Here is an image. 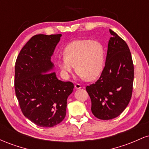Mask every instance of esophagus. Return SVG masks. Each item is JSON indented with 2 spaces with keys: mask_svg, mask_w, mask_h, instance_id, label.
I'll use <instances>...</instances> for the list:
<instances>
[{
  "mask_svg": "<svg viewBox=\"0 0 149 149\" xmlns=\"http://www.w3.org/2000/svg\"><path fill=\"white\" fill-rule=\"evenodd\" d=\"M82 88L81 85L79 84V83H76V85H75V88L76 89H80Z\"/></svg>",
  "mask_w": 149,
  "mask_h": 149,
  "instance_id": "34e87169",
  "label": "esophagus"
}]
</instances>
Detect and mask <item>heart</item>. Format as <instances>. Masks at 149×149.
<instances>
[{
	"mask_svg": "<svg viewBox=\"0 0 149 149\" xmlns=\"http://www.w3.org/2000/svg\"><path fill=\"white\" fill-rule=\"evenodd\" d=\"M58 61L63 76L69 78L76 66L78 75L89 80L100 76L104 65V48L97 40H76L66 47Z\"/></svg>",
	"mask_w": 149,
	"mask_h": 149,
	"instance_id": "heart-1",
	"label": "heart"
}]
</instances>
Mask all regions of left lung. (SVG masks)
I'll return each mask as SVG.
<instances>
[{
	"instance_id": "obj_1",
	"label": "left lung",
	"mask_w": 149,
	"mask_h": 149,
	"mask_svg": "<svg viewBox=\"0 0 149 149\" xmlns=\"http://www.w3.org/2000/svg\"><path fill=\"white\" fill-rule=\"evenodd\" d=\"M112 35L108 44L105 66L101 76L86 90L91 99L93 115L101 120L118 117L131 100L134 65L127 44L109 29Z\"/></svg>"
}]
</instances>
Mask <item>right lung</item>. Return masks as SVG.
<instances>
[{"mask_svg":"<svg viewBox=\"0 0 149 149\" xmlns=\"http://www.w3.org/2000/svg\"><path fill=\"white\" fill-rule=\"evenodd\" d=\"M61 34L33 36L20 51L15 67V90L22 113L36 125L60 123L72 93L71 82L57 79L51 62Z\"/></svg>","mask_w":149,"mask_h":149,"instance_id":"obj_1","label":"right lung"}]
</instances>
